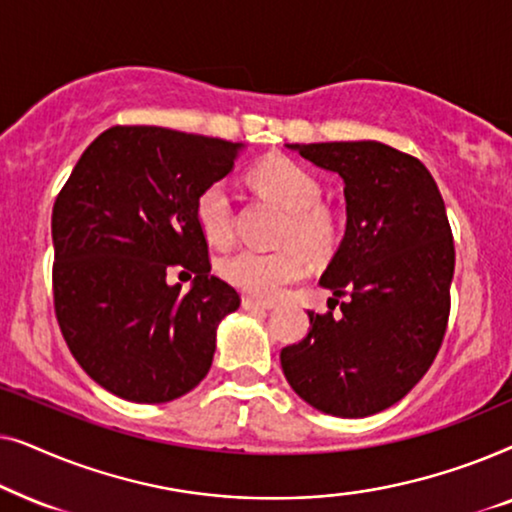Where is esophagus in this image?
I'll list each match as a JSON object with an SVG mask.
<instances>
[{
	"label": "esophagus",
	"instance_id": "34e87169",
	"mask_svg": "<svg viewBox=\"0 0 512 512\" xmlns=\"http://www.w3.org/2000/svg\"><path fill=\"white\" fill-rule=\"evenodd\" d=\"M242 307L247 312H270L275 303H268V300H256V298H242Z\"/></svg>",
	"mask_w": 512,
	"mask_h": 512
}]
</instances>
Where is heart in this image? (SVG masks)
<instances>
[{"mask_svg":"<svg viewBox=\"0 0 512 512\" xmlns=\"http://www.w3.org/2000/svg\"><path fill=\"white\" fill-rule=\"evenodd\" d=\"M251 186L289 212L284 223L282 244H296L310 258H326L335 244V221L321 202V184L310 170L289 158H268L249 174ZM195 219L202 235L212 244L230 242L233 214L230 195L221 181L205 186L195 200ZM296 247L279 251H237L219 263L221 277L237 291L254 298H275L284 286L305 275V258Z\"/></svg>","mask_w":512,"mask_h":512,"instance_id":"heart-1","label":"heart"}]
</instances>
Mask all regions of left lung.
<instances>
[{"mask_svg":"<svg viewBox=\"0 0 512 512\" xmlns=\"http://www.w3.org/2000/svg\"><path fill=\"white\" fill-rule=\"evenodd\" d=\"M345 181L347 226L319 284L340 303L279 359L291 389L326 415L368 417L401 401L436 359L450 317L454 242L431 172L382 142L286 144Z\"/></svg>","mask_w":512,"mask_h":512,"instance_id":"1","label":"left lung"}]
</instances>
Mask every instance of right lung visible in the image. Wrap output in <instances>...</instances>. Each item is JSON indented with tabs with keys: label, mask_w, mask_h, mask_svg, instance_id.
Segmentation results:
<instances>
[{
	"label": "right lung",
	"mask_w": 512,
	"mask_h": 512,
	"mask_svg": "<svg viewBox=\"0 0 512 512\" xmlns=\"http://www.w3.org/2000/svg\"><path fill=\"white\" fill-rule=\"evenodd\" d=\"M242 149L116 125L83 151L55 200V317L79 366L125 401H174L212 368L216 328L240 296L209 272L195 200ZM172 269L194 277L186 294L166 282Z\"/></svg>",
	"instance_id": "obj_1"
}]
</instances>
